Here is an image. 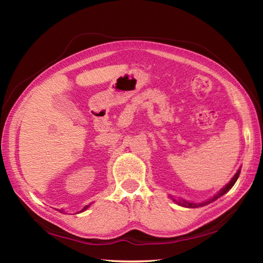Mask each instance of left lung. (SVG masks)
I'll use <instances>...</instances> for the list:
<instances>
[{
	"mask_svg": "<svg viewBox=\"0 0 263 263\" xmlns=\"http://www.w3.org/2000/svg\"><path fill=\"white\" fill-rule=\"evenodd\" d=\"M239 174H240V169L237 171V173L235 174L234 176V178L230 180V182L228 183V184L225 186V187H222L219 192L215 195V196H213V198H211V200H209V201H206V202H202V203H191V202H186V201H176V200H173L174 202H177L179 205H181V206H184V208H189V209H196V208H201V206H204V205H208V204H210V203H212V202H214V201H216L218 197H220L221 195H224L227 191H229L230 189H232L233 186H234V184L236 183V181L238 180V178H239Z\"/></svg>",
	"mask_w": 263,
	"mask_h": 263,
	"instance_id": "left-lung-1",
	"label": "left lung"
}]
</instances>
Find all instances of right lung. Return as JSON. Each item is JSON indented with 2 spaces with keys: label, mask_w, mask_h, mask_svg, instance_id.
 I'll return each instance as SVG.
<instances>
[{
  "label": "right lung",
  "mask_w": 263,
  "mask_h": 263,
  "mask_svg": "<svg viewBox=\"0 0 263 263\" xmlns=\"http://www.w3.org/2000/svg\"><path fill=\"white\" fill-rule=\"evenodd\" d=\"M87 208H89V205H86V206H85V208H84V209H83V210H82V211H81V212H83V211H85V210H86V209H87Z\"/></svg>",
  "instance_id": "add662e5"
}]
</instances>
